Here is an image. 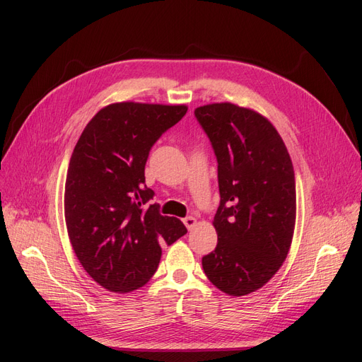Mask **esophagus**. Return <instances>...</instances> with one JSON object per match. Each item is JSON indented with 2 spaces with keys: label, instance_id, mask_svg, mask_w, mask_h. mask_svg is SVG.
I'll return each mask as SVG.
<instances>
[{
  "label": "esophagus",
  "instance_id": "34e87169",
  "mask_svg": "<svg viewBox=\"0 0 362 362\" xmlns=\"http://www.w3.org/2000/svg\"><path fill=\"white\" fill-rule=\"evenodd\" d=\"M182 222H184L185 226H187V229H193L194 225H196V218L192 217V216H187V217L182 218Z\"/></svg>",
  "mask_w": 362,
  "mask_h": 362
}]
</instances>
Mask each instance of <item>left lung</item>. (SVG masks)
I'll use <instances>...</instances> for the list:
<instances>
[{
  "label": "left lung",
  "mask_w": 362,
  "mask_h": 362,
  "mask_svg": "<svg viewBox=\"0 0 362 362\" xmlns=\"http://www.w3.org/2000/svg\"><path fill=\"white\" fill-rule=\"evenodd\" d=\"M217 158V246L202 257L213 286L245 296L264 286L287 258L296 222L293 163L276 128L231 103L194 110Z\"/></svg>",
  "instance_id": "obj_1"
}]
</instances>
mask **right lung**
Segmentation results:
<instances>
[{"mask_svg": "<svg viewBox=\"0 0 362 362\" xmlns=\"http://www.w3.org/2000/svg\"><path fill=\"white\" fill-rule=\"evenodd\" d=\"M187 113L185 105L116 103L98 112L74 148L64 184V218L84 270L108 291L144 287L187 229L149 204L145 164L156 141Z\"/></svg>", "mask_w": 362, "mask_h": 362, "instance_id": "obj_1", "label": "right lung"}]
</instances>
